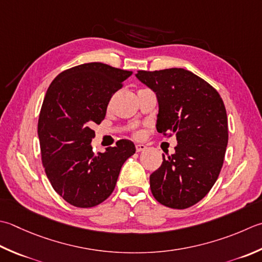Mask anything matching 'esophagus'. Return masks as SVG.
Returning a JSON list of instances; mask_svg holds the SVG:
<instances>
[{"mask_svg":"<svg viewBox=\"0 0 262 262\" xmlns=\"http://www.w3.org/2000/svg\"><path fill=\"white\" fill-rule=\"evenodd\" d=\"M146 150V145L144 144H136V151L137 152H142Z\"/></svg>","mask_w":262,"mask_h":262,"instance_id":"obj_1","label":"esophagus"}]
</instances>
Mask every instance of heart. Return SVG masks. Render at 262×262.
I'll use <instances>...</instances> for the list:
<instances>
[{
  "mask_svg": "<svg viewBox=\"0 0 262 262\" xmlns=\"http://www.w3.org/2000/svg\"><path fill=\"white\" fill-rule=\"evenodd\" d=\"M137 135H138V134H137Z\"/></svg>",
  "mask_w": 262,
  "mask_h": 262,
  "instance_id": "1",
  "label": "heart"
}]
</instances>
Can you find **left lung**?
<instances>
[{
	"mask_svg": "<svg viewBox=\"0 0 262 262\" xmlns=\"http://www.w3.org/2000/svg\"><path fill=\"white\" fill-rule=\"evenodd\" d=\"M136 77L157 95V130L177 140L175 153L162 155V165L151 173V192L166 207H192L209 193L224 163L228 121L223 99L183 68L140 70Z\"/></svg>",
	"mask_w": 262,
	"mask_h": 262,
	"instance_id": "obj_1",
	"label": "left lung"
}]
</instances>
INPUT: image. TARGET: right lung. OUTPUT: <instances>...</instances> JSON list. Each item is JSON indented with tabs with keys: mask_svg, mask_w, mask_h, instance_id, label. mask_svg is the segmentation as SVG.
<instances>
[{
	"mask_svg": "<svg viewBox=\"0 0 262 262\" xmlns=\"http://www.w3.org/2000/svg\"><path fill=\"white\" fill-rule=\"evenodd\" d=\"M132 71L101 62L73 67L59 74L46 92L37 133L42 163L59 195L78 208H92L114 192L120 169L134 155V143L120 140L95 153L92 129L101 124L111 96Z\"/></svg>",
	"mask_w": 262,
	"mask_h": 262,
	"instance_id": "right-lung-1",
	"label": "right lung"
}]
</instances>
